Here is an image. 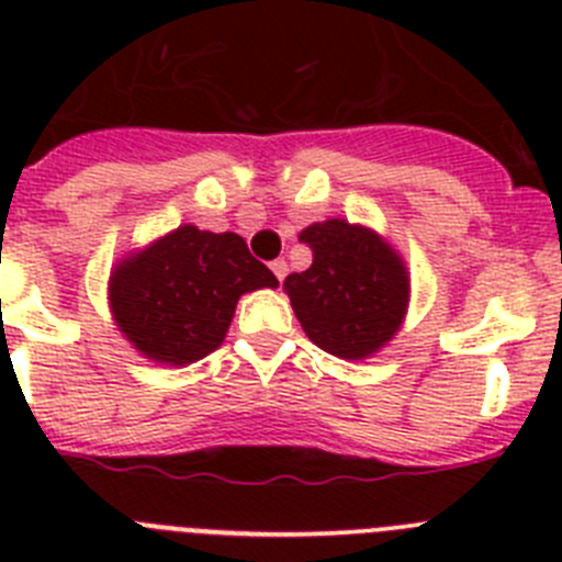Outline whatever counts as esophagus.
I'll return each mask as SVG.
<instances>
[{
  "label": "esophagus",
  "mask_w": 562,
  "mask_h": 562,
  "mask_svg": "<svg viewBox=\"0 0 562 562\" xmlns=\"http://www.w3.org/2000/svg\"><path fill=\"white\" fill-rule=\"evenodd\" d=\"M270 270H272V276L278 278V281H284V278H286V261H284V258H276V261L270 265Z\"/></svg>",
  "instance_id": "esophagus-1"
}]
</instances>
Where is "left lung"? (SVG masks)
<instances>
[{
  "instance_id": "1",
  "label": "left lung",
  "mask_w": 562,
  "mask_h": 562,
  "mask_svg": "<svg viewBox=\"0 0 562 562\" xmlns=\"http://www.w3.org/2000/svg\"><path fill=\"white\" fill-rule=\"evenodd\" d=\"M312 267L292 272L284 292L306 337L342 360H366L400 331L411 278L400 252L362 225L315 222L301 231Z\"/></svg>"
}]
</instances>
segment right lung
<instances>
[{
	"label": "right lung",
	"mask_w": 562,
	"mask_h": 562,
	"mask_svg": "<svg viewBox=\"0 0 562 562\" xmlns=\"http://www.w3.org/2000/svg\"><path fill=\"white\" fill-rule=\"evenodd\" d=\"M261 286H278V278L245 238L182 225L114 267L109 306L143 357L188 366L220 349L238 297Z\"/></svg>",
	"instance_id": "right-lung-1"
}]
</instances>
